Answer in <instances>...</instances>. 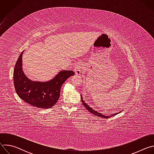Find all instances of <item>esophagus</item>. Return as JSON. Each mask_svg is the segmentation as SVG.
I'll use <instances>...</instances> for the list:
<instances>
[{
	"label": "esophagus",
	"mask_w": 154,
	"mask_h": 154,
	"mask_svg": "<svg viewBox=\"0 0 154 154\" xmlns=\"http://www.w3.org/2000/svg\"><path fill=\"white\" fill-rule=\"evenodd\" d=\"M82 71V64L80 63H77L74 67V72L76 75H80Z\"/></svg>",
	"instance_id": "34e87169"
}]
</instances>
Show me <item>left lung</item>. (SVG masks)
<instances>
[{"mask_svg":"<svg viewBox=\"0 0 154 154\" xmlns=\"http://www.w3.org/2000/svg\"><path fill=\"white\" fill-rule=\"evenodd\" d=\"M82 96V95H81ZM81 100H82V102L83 103V105L85 106V107L86 108V109L88 111H89L91 113L93 114L94 115H96V116H99V117H101V118H108L109 117H112V116H113V115H109V116H105L103 115V114H101L100 113H99L98 112L96 111V110H94V109L93 108H91V107H90L88 105H87L86 103L85 102V101L83 100V98H82V96H81ZM120 113V112H119ZM118 114V113H115L114 115H117Z\"/></svg>","mask_w":154,"mask_h":154,"instance_id":"1","label":"left lung"}]
</instances>
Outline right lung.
Segmentation results:
<instances>
[{"label": "right lung", "mask_w": 154, "mask_h": 154, "mask_svg": "<svg viewBox=\"0 0 154 154\" xmlns=\"http://www.w3.org/2000/svg\"><path fill=\"white\" fill-rule=\"evenodd\" d=\"M20 54L13 71V81L18 96L29 104L48 109L52 107L58 101L62 85L69 77L74 75L72 71H61L48 82L32 81L23 71V54Z\"/></svg>", "instance_id": "add662e5"}]
</instances>
